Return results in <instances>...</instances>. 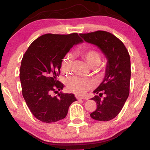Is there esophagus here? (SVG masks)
Masks as SVG:
<instances>
[{"mask_svg": "<svg viewBox=\"0 0 150 150\" xmlns=\"http://www.w3.org/2000/svg\"><path fill=\"white\" fill-rule=\"evenodd\" d=\"M76 98H77V100H82V99H84L83 97H79V96H76Z\"/></svg>", "mask_w": 150, "mask_h": 150, "instance_id": "obj_1", "label": "esophagus"}]
</instances>
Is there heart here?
Returning <instances> with one entry per match:
<instances>
[{
    "instance_id": "b5f03b06",
    "label": "heart",
    "mask_w": 150,
    "mask_h": 150,
    "mask_svg": "<svg viewBox=\"0 0 150 150\" xmlns=\"http://www.w3.org/2000/svg\"><path fill=\"white\" fill-rule=\"evenodd\" d=\"M78 54L91 67L98 65L101 62V55L99 52L93 47H83L78 51ZM72 63L73 58L68 55L63 62V71L69 72L71 69ZM65 83L68 89L78 95H84L94 86V82L92 80L77 76L68 77Z\"/></svg>"
}]
</instances>
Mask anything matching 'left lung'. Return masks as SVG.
I'll return each instance as SVG.
<instances>
[{
	"instance_id": "obj_1",
	"label": "left lung",
	"mask_w": 150,
	"mask_h": 150,
	"mask_svg": "<svg viewBox=\"0 0 150 150\" xmlns=\"http://www.w3.org/2000/svg\"><path fill=\"white\" fill-rule=\"evenodd\" d=\"M80 35L85 41L97 45L108 59L105 79L94 91L98 95L91 98L97 107L90 116L98 121L110 120L120 113L130 93L131 67L128 51L122 42L110 32L98 30Z\"/></svg>"
}]
</instances>
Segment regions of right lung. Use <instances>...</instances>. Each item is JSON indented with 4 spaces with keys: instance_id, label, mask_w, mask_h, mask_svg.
Segmentation results:
<instances>
[{
    "instance_id": "obj_1",
    "label": "right lung",
    "mask_w": 150,
    "mask_h": 150,
    "mask_svg": "<svg viewBox=\"0 0 150 150\" xmlns=\"http://www.w3.org/2000/svg\"><path fill=\"white\" fill-rule=\"evenodd\" d=\"M77 33L42 35L35 40L22 57L20 71L22 93L28 107L39 120L52 123L67 116L73 94L52 93L62 90L57 80L63 57L74 44L82 42Z\"/></svg>"
}]
</instances>
